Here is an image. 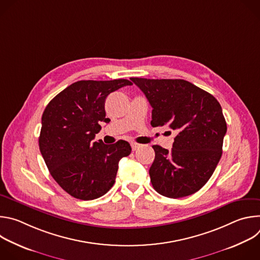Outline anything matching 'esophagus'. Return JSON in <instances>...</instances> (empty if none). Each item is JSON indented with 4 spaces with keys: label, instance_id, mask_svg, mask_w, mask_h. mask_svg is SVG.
Wrapping results in <instances>:
<instances>
[{
    "label": "esophagus",
    "instance_id": "1",
    "mask_svg": "<svg viewBox=\"0 0 260 260\" xmlns=\"http://www.w3.org/2000/svg\"><path fill=\"white\" fill-rule=\"evenodd\" d=\"M131 145H132V149H133V151L137 150L138 148L141 146V145H140V144H138V143H132Z\"/></svg>",
    "mask_w": 260,
    "mask_h": 260
}]
</instances>
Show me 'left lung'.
<instances>
[{
    "mask_svg": "<svg viewBox=\"0 0 260 260\" xmlns=\"http://www.w3.org/2000/svg\"><path fill=\"white\" fill-rule=\"evenodd\" d=\"M131 80L153 108L151 125L168 126L176 133L171 151L152 146L155 158L149 175L153 188L171 199L196 193L211 178L222 155L228 127L219 102L186 80Z\"/></svg>",
    "mask_w": 260,
    "mask_h": 260,
    "instance_id": "obj_1",
    "label": "left lung"
}]
</instances>
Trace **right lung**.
I'll use <instances>...</instances> for the list:
<instances>
[{
    "instance_id": "obj_1",
    "label": "right lung",
    "mask_w": 260,
    "mask_h": 260,
    "mask_svg": "<svg viewBox=\"0 0 260 260\" xmlns=\"http://www.w3.org/2000/svg\"><path fill=\"white\" fill-rule=\"evenodd\" d=\"M133 83L126 79L81 80L71 84L46 106L39 147L59 186L73 198L90 201L107 193L115 182L118 162L131 154L123 140L106 145L94 142L106 118L107 96Z\"/></svg>"
}]
</instances>
